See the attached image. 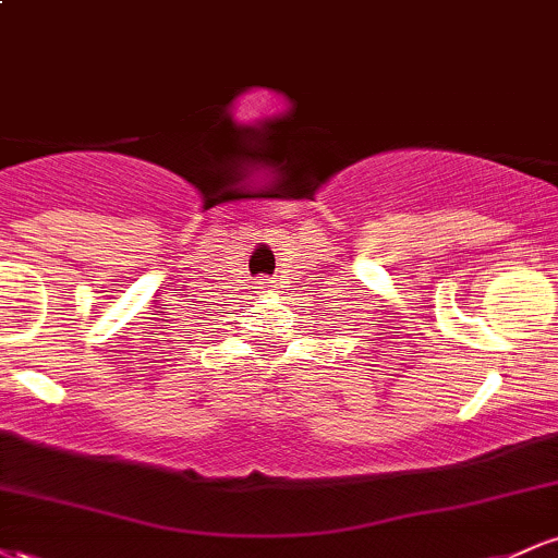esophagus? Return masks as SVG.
<instances>
[{
  "label": "esophagus",
  "mask_w": 558,
  "mask_h": 558,
  "mask_svg": "<svg viewBox=\"0 0 558 558\" xmlns=\"http://www.w3.org/2000/svg\"><path fill=\"white\" fill-rule=\"evenodd\" d=\"M257 288H259L257 293H270L272 288H275V280H270V278H259V280H257Z\"/></svg>",
  "instance_id": "esophagus-1"
}]
</instances>
